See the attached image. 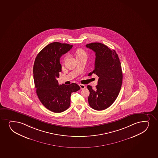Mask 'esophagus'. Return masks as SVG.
<instances>
[{"label": "esophagus", "instance_id": "34e87169", "mask_svg": "<svg viewBox=\"0 0 158 158\" xmlns=\"http://www.w3.org/2000/svg\"><path fill=\"white\" fill-rule=\"evenodd\" d=\"M79 86H80V87H81V89H84L85 88V85H83V84H79Z\"/></svg>", "mask_w": 158, "mask_h": 158}]
</instances>
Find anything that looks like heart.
<instances>
[{
    "instance_id": "heart-1",
    "label": "heart",
    "mask_w": 158,
    "mask_h": 158,
    "mask_svg": "<svg viewBox=\"0 0 158 158\" xmlns=\"http://www.w3.org/2000/svg\"><path fill=\"white\" fill-rule=\"evenodd\" d=\"M84 55H86V53L83 49H81V48L76 49V52H75V56H76V58H78L79 57L84 56Z\"/></svg>"
}]
</instances>
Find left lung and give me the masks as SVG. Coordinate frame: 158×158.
<instances>
[{
  "label": "left lung",
  "mask_w": 158,
  "mask_h": 158,
  "mask_svg": "<svg viewBox=\"0 0 158 158\" xmlns=\"http://www.w3.org/2000/svg\"><path fill=\"white\" fill-rule=\"evenodd\" d=\"M95 53L94 69L89 73L98 76L96 89L87 86L89 91L88 101L89 106L97 111L110 107L115 101L121 88L123 74L120 59L115 50L100 43L86 45Z\"/></svg>",
  "instance_id": "obj_1"
}]
</instances>
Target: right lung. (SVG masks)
<instances>
[{"label":"right lung","mask_w":158,"mask_h":158,"mask_svg":"<svg viewBox=\"0 0 158 158\" xmlns=\"http://www.w3.org/2000/svg\"><path fill=\"white\" fill-rule=\"evenodd\" d=\"M72 45L54 42L44 47L35 60L33 74L37 95L43 105L54 113L66 110L71 104L72 93L80 89L77 84H58L57 78L62 71L60 58Z\"/></svg>","instance_id":"right-lung-1"}]
</instances>
